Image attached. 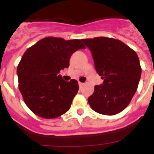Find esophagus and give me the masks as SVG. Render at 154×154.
Instances as JSON below:
<instances>
[{
  "mask_svg": "<svg viewBox=\"0 0 154 154\" xmlns=\"http://www.w3.org/2000/svg\"><path fill=\"white\" fill-rule=\"evenodd\" d=\"M79 87L81 88V87H82L84 85V83H82V82H79Z\"/></svg>",
  "mask_w": 154,
  "mask_h": 154,
  "instance_id": "34e87169",
  "label": "esophagus"
}]
</instances>
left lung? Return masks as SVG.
I'll return each mask as SVG.
<instances>
[{
	"instance_id": "1",
	"label": "left lung",
	"mask_w": 154,
	"mask_h": 154,
	"mask_svg": "<svg viewBox=\"0 0 154 154\" xmlns=\"http://www.w3.org/2000/svg\"><path fill=\"white\" fill-rule=\"evenodd\" d=\"M82 41L92 52L96 72L104 79L88 98L91 108L103 115L119 113L130 104L138 87L142 71L138 55L118 39L96 37Z\"/></svg>"
}]
</instances>
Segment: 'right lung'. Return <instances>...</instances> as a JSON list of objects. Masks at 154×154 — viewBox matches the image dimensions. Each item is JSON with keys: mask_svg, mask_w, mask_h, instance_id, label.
<instances>
[{"mask_svg": "<svg viewBox=\"0 0 154 154\" xmlns=\"http://www.w3.org/2000/svg\"><path fill=\"white\" fill-rule=\"evenodd\" d=\"M85 48L79 39L47 37L28 48L17 69L18 88L27 106L45 119L65 113L79 90L78 82L58 75L69 66L73 53Z\"/></svg>", "mask_w": 154, "mask_h": 154, "instance_id": "1", "label": "right lung"}]
</instances>
